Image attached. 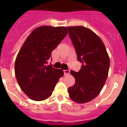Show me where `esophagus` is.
<instances>
[{
  "label": "esophagus",
  "mask_w": 127,
  "mask_h": 127,
  "mask_svg": "<svg viewBox=\"0 0 127 127\" xmlns=\"http://www.w3.org/2000/svg\"><path fill=\"white\" fill-rule=\"evenodd\" d=\"M70 74L69 70H64V75H68Z\"/></svg>",
  "instance_id": "1"
}]
</instances>
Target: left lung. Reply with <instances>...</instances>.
Returning <instances> with one entry per match:
<instances>
[{
	"label": "left lung",
	"mask_w": 127,
	"mask_h": 127,
	"mask_svg": "<svg viewBox=\"0 0 127 127\" xmlns=\"http://www.w3.org/2000/svg\"><path fill=\"white\" fill-rule=\"evenodd\" d=\"M67 28L82 63L78 72L70 71L75 84L68 89L69 97L78 103L89 102L99 94L105 83L110 59L104 43L93 31L82 26Z\"/></svg>",
	"instance_id": "left-lung-1"
}]
</instances>
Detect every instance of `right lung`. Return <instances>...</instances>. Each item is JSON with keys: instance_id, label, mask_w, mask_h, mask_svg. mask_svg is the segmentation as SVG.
<instances>
[{"instance_id": "right-lung-1", "label": "right lung", "mask_w": 127, "mask_h": 127, "mask_svg": "<svg viewBox=\"0 0 127 127\" xmlns=\"http://www.w3.org/2000/svg\"><path fill=\"white\" fill-rule=\"evenodd\" d=\"M68 33L66 27L45 26L29 35L15 61V75L22 90L34 101L49 98L59 80L62 69L47 66L51 52Z\"/></svg>"}]
</instances>
